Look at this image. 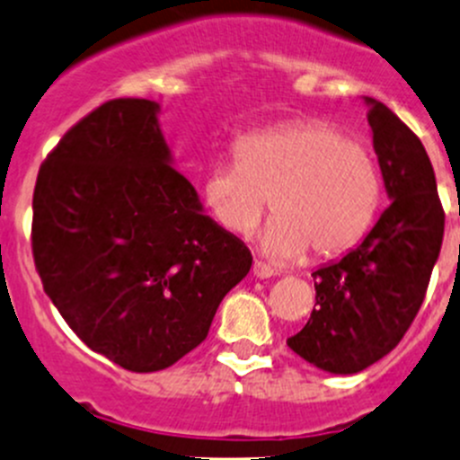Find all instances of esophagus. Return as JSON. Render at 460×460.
Returning a JSON list of instances; mask_svg holds the SVG:
<instances>
[{"label": "esophagus", "instance_id": "34e87169", "mask_svg": "<svg viewBox=\"0 0 460 460\" xmlns=\"http://www.w3.org/2000/svg\"><path fill=\"white\" fill-rule=\"evenodd\" d=\"M253 276L256 278H271V276H276V271H273L271 267H269V264H264V262H260V260H256V262H253Z\"/></svg>", "mask_w": 460, "mask_h": 460}]
</instances>
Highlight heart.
<instances>
[{
    "mask_svg": "<svg viewBox=\"0 0 460 460\" xmlns=\"http://www.w3.org/2000/svg\"><path fill=\"white\" fill-rule=\"evenodd\" d=\"M380 193L372 153L316 119L247 133L235 142V162L202 178L208 213L235 235L256 231L271 198L276 217L262 247L278 260H298L309 247L324 258L351 249L372 226Z\"/></svg>",
    "mask_w": 460,
    "mask_h": 460,
    "instance_id": "1",
    "label": "heart"
}]
</instances>
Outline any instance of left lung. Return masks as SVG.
I'll return each mask as SVG.
<instances>
[{
    "mask_svg": "<svg viewBox=\"0 0 460 460\" xmlns=\"http://www.w3.org/2000/svg\"><path fill=\"white\" fill-rule=\"evenodd\" d=\"M385 191L392 200L358 247L314 276L316 307L287 345L329 374H358L401 342L423 305L443 244L445 213L419 137L365 97Z\"/></svg>",
    "mask_w": 460,
    "mask_h": 460,
    "instance_id": "left-lung-1",
    "label": "left lung"
}]
</instances>
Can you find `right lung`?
Returning <instances> with one entry per match:
<instances>
[{"label": "right lung", "mask_w": 460, "mask_h": 460, "mask_svg": "<svg viewBox=\"0 0 460 460\" xmlns=\"http://www.w3.org/2000/svg\"><path fill=\"white\" fill-rule=\"evenodd\" d=\"M160 104L111 100L37 175L32 256L68 327L128 372H160L207 338L252 252L173 169Z\"/></svg>", "instance_id": "right-lung-1"}]
</instances>
